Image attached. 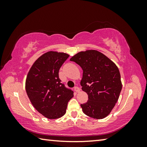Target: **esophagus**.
<instances>
[{
	"label": "esophagus",
	"mask_w": 147,
	"mask_h": 147,
	"mask_svg": "<svg viewBox=\"0 0 147 147\" xmlns=\"http://www.w3.org/2000/svg\"><path fill=\"white\" fill-rule=\"evenodd\" d=\"M74 90L76 93H78V92H80V88H78V86H75L74 88Z\"/></svg>",
	"instance_id": "34e87169"
}]
</instances>
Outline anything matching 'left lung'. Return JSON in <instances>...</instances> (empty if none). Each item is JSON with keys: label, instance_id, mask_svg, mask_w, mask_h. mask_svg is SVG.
Instances as JSON below:
<instances>
[{"label": "left lung", "instance_id": "1", "mask_svg": "<svg viewBox=\"0 0 147 147\" xmlns=\"http://www.w3.org/2000/svg\"><path fill=\"white\" fill-rule=\"evenodd\" d=\"M83 70L80 82L88 94L86 103L80 104L83 112L101 119L108 116L117 102L122 89L121 74L116 65L100 52H80L70 59Z\"/></svg>", "mask_w": 147, "mask_h": 147}]
</instances>
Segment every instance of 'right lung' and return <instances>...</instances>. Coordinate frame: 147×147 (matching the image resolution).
<instances>
[{
    "label": "right lung",
    "mask_w": 147,
    "mask_h": 147,
    "mask_svg": "<svg viewBox=\"0 0 147 147\" xmlns=\"http://www.w3.org/2000/svg\"><path fill=\"white\" fill-rule=\"evenodd\" d=\"M69 57L65 53L50 51L34 62L26 80V91L39 113L50 119L65 115L73 91L61 83L59 70Z\"/></svg>",
    "instance_id": "obj_1"
}]
</instances>
